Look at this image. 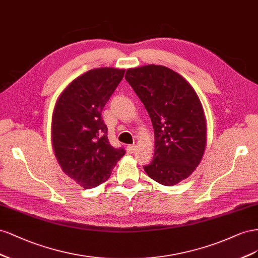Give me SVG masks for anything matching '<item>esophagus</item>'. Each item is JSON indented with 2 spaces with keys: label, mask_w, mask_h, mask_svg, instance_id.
Segmentation results:
<instances>
[{
  "label": "esophagus",
  "mask_w": 258,
  "mask_h": 258,
  "mask_svg": "<svg viewBox=\"0 0 258 258\" xmlns=\"http://www.w3.org/2000/svg\"><path fill=\"white\" fill-rule=\"evenodd\" d=\"M136 150V146L135 145H130L126 147V151L127 153H134Z\"/></svg>",
  "instance_id": "obj_1"
}]
</instances>
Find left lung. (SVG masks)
<instances>
[{
  "label": "left lung",
  "instance_id": "8db88e82",
  "mask_svg": "<svg viewBox=\"0 0 258 258\" xmlns=\"http://www.w3.org/2000/svg\"><path fill=\"white\" fill-rule=\"evenodd\" d=\"M125 80L143 101L154 131V157L145 172L164 186L188 178L208 143L207 117L194 87L179 73L157 64L130 68Z\"/></svg>",
  "mask_w": 258,
  "mask_h": 258
}]
</instances>
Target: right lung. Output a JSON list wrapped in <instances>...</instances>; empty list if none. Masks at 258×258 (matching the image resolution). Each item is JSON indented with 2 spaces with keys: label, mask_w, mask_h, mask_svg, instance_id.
I'll list each match as a JSON object with an SVG mask.
<instances>
[{
  "label": "right lung",
  "mask_w": 258,
  "mask_h": 258,
  "mask_svg": "<svg viewBox=\"0 0 258 258\" xmlns=\"http://www.w3.org/2000/svg\"><path fill=\"white\" fill-rule=\"evenodd\" d=\"M124 69L88 70L58 96L51 115V145L62 172L85 189L108 180L125 151L109 144L102 108L121 82Z\"/></svg>",
  "instance_id": "1"
}]
</instances>
